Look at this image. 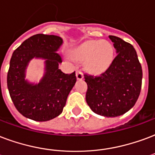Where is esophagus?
Instances as JSON below:
<instances>
[{"label": "esophagus", "mask_w": 155, "mask_h": 155, "mask_svg": "<svg viewBox=\"0 0 155 155\" xmlns=\"http://www.w3.org/2000/svg\"><path fill=\"white\" fill-rule=\"evenodd\" d=\"M76 77L78 80H82V79L84 78V75H83V73L81 71H77Z\"/></svg>", "instance_id": "esophagus-1"}]
</instances>
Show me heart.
Here are the masks:
<instances>
[{
  "label": "heart",
  "mask_w": 155,
  "mask_h": 155,
  "mask_svg": "<svg viewBox=\"0 0 155 155\" xmlns=\"http://www.w3.org/2000/svg\"><path fill=\"white\" fill-rule=\"evenodd\" d=\"M114 46L107 41L91 40L72 50L71 57L79 62L84 61L87 71L92 73H103L114 60Z\"/></svg>",
  "instance_id": "heart-1"
}]
</instances>
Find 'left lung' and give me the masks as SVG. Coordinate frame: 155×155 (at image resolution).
Returning a JSON list of instances; mask_svg holds the SVG:
<instances>
[{
  "label": "left lung",
  "mask_w": 155,
  "mask_h": 155,
  "mask_svg": "<svg viewBox=\"0 0 155 155\" xmlns=\"http://www.w3.org/2000/svg\"><path fill=\"white\" fill-rule=\"evenodd\" d=\"M117 56L100 76L85 74L87 83L86 101L91 109L104 117H117L134 106L139 97L142 68L137 51L123 39L109 36Z\"/></svg>",
  "instance_id": "obj_1"
}]
</instances>
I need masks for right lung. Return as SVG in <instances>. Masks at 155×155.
Returning <instances> with one entry per match:
<instances>
[{"instance_id": "obj_1", "label": "right lung", "mask_w": 155, "mask_h": 155, "mask_svg": "<svg viewBox=\"0 0 155 155\" xmlns=\"http://www.w3.org/2000/svg\"><path fill=\"white\" fill-rule=\"evenodd\" d=\"M63 43L58 36L37 34L13 53L7 87L17 110L29 119L45 122L59 116L76 83L75 72L65 74L59 68L62 58L57 52ZM33 58L44 60V74L37 83L26 78V68Z\"/></svg>"}]
</instances>
